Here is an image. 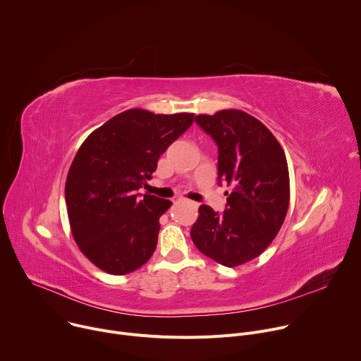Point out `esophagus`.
<instances>
[{
    "label": "esophagus",
    "mask_w": 361,
    "mask_h": 361,
    "mask_svg": "<svg viewBox=\"0 0 361 361\" xmlns=\"http://www.w3.org/2000/svg\"><path fill=\"white\" fill-rule=\"evenodd\" d=\"M187 202H188L190 205H192L194 209H197V207H198V204H197V202H194V201H187Z\"/></svg>",
    "instance_id": "1"
}]
</instances>
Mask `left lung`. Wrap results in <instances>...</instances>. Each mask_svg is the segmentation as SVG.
I'll list each match as a JSON object with an SVG mask.
<instances>
[{
	"label": "left lung",
	"mask_w": 361,
	"mask_h": 361,
	"mask_svg": "<svg viewBox=\"0 0 361 361\" xmlns=\"http://www.w3.org/2000/svg\"><path fill=\"white\" fill-rule=\"evenodd\" d=\"M195 123L219 147V181H226L223 213L201 204L191 227L195 247L226 267L259 257L280 231L290 202L284 149L271 131L240 110L200 114Z\"/></svg>",
	"instance_id": "8db88e82"
}]
</instances>
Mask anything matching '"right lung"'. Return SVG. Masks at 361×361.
Returning <instances> with one entry per match:
<instances>
[{
    "label": "right lung",
    "instance_id": "right-lung-1",
    "mask_svg": "<svg viewBox=\"0 0 361 361\" xmlns=\"http://www.w3.org/2000/svg\"><path fill=\"white\" fill-rule=\"evenodd\" d=\"M192 121L188 113L131 109L81 144L66 181L67 212L75 243L102 271L124 276L149 260L171 201L137 191Z\"/></svg>",
    "mask_w": 361,
    "mask_h": 361
}]
</instances>
